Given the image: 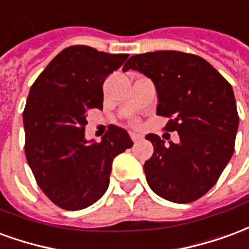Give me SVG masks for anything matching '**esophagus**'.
<instances>
[{
	"label": "esophagus",
	"mask_w": 249,
	"mask_h": 249,
	"mask_svg": "<svg viewBox=\"0 0 249 249\" xmlns=\"http://www.w3.org/2000/svg\"><path fill=\"white\" fill-rule=\"evenodd\" d=\"M131 139H132V142L137 143L139 142V141H142V135H139V134H137V132H131Z\"/></svg>",
	"instance_id": "34e87169"
}]
</instances>
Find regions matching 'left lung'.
I'll return each instance as SVG.
<instances>
[{"mask_svg": "<svg viewBox=\"0 0 249 249\" xmlns=\"http://www.w3.org/2000/svg\"><path fill=\"white\" fill-rule=\"evenodd\" d=\"M137 70L151 79L158 94L157 115L171 118L164 127L179 142L146 135L154 146L144 163L148 186L174 203H191L215 186L230 162L239 127L233 90L201 57L163 50L132 55L123 71Z\"/></svg>", "mask_w": 249, "mask_h": 249, "instance_id": "left-lung-1", "label": "left lung"}]
</instances>
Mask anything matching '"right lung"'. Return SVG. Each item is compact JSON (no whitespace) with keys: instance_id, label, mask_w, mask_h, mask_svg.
<instances>
[{"instance_id":"add662e5","label":"right lung","mask_w":249,"mask_h":249,"mask_svg":"<svg viewBox=\"0 0 249 249\" xmlns=\"http://www.w3.org/2000/svg\"><path fill=\"white\" fill-rule=\"evenodd\" d=\"M128 54L70 46L33 83L23 111L25 154L38 186L69 211L91 206L108 188L114 158L132 147L128 132L111 126L99 143L87 141V111L103 107V82Z\"/></svg>"}]
</instances>
